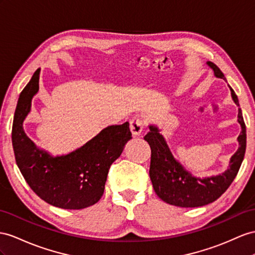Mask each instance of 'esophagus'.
Listing matches in <instances>:
<instances>
[{
  "label": "esophagus",
  "mask_w": 255,
  "mask_h": 255,
  "mask_svg": "<svg viewBox=\"0 0 255 255\" xmlns=\"http://www.w3.org/2000/svg\"><path fill=\"white\" fill-rule=\"evenodd\" d=\"M130 130L131 133L135 135H140L143 130V121L140 116H134L130 121Z\"/></svg>",
  "instance_id": "1"
}]
</instances>
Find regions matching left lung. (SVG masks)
I'll return each instance as SVG.
<instances>
[{"instance_id": "1", "label": "left lung", "mask_w": 255, "mask_h": 255, "mask_svg": "<svg viewBox=\"0 0 255 255\" xmlns=\"http://www.w3.org/2000/svg\"><path fill=\"white\" fill-rule=\"evenodd\" d=\"M207 64L213 70L215 76L226 81L224 74L213 62L208 61ZM231 93L234 102L239 108L238 98L232 88ZM238 123L241 126V132L238 136L239 148L232 156L230 168L222 174L204 179L196 178L186 171L184 167L174 159L164 136L159 133V129L153 125L149 126V131L145 134L144 140L151 146L149 178L158 197L169 205L195 208L211 204L225 193L236 178L246 153V124L240 108L238 109Z\"/></svg>"}]
</instances>
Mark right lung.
Instances as JSON below:
<instances>
[{"instance_id":"add662e5","label":"right lung","mask_w":255,"mask_h":255,"mask_svg":"<svg viewBox=\"0 0 255 255\" xmlns=\"http://www.w3.org/2000/svg\"><path fill=\"white\" fill-rule=\"evenodd\" d=\"M40 71L21 91L15 111L11 142L17 166L31 190L47 204L70 210L90 207L101 198L111 165L131 139L129 123L104 128L67 155L54 157L36 147L24 133L22 123L38 91Z\"/></svg>"}]
</instances>
